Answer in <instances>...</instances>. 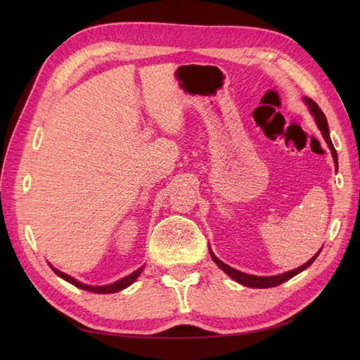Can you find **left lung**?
I'll list each match as a JSON object with an SVG mask.
<instances>
[{"mask_svg": "<svg viewBox=\"0 0 360 360\" xmlns=\"http://www.w3.org/2000/svg\"><path fill=\"white\" fill-rule=\"evenodd\" d=\"M304 103L308 105L311 114H312L314 118H315V123H317L319 129L321 130V134H323V136H324V139H326V143H328V146H329V148H330V151H332L335 165H336V168H338V155H336V150H335V147H333V144H332L330 134H329V127H328V120H326V115L323 114V111L320 110L319 105L315 103L314 101L308 99V97H304ZM320 250H321V249H320ZM320 250H319V252L315 254L309 261H307V263H304L303 266H300V267H297V269H294V270H290V271H285V274H282V275H276V276H254V275H248V274H243V271H240V270H236V269L230 267L228 264L222 263V261L212 252V249H210V255H212L214 263H216L217 266H219L228 276L233 278L236 282H238V284L250 287V288H270V287H276V285L284 284L285 281L291 279L292 276L299 275L300 271H303L304 269H308V267L314 263L315 258L319 257Z\"/></svg>", "mask_w": 360, "mask_h": 360, "instance_id": "1", "label": "left lung"}]
</instances>
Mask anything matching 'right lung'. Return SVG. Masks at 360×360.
Here are the masks:
<instances>
[{
	"label": "right lung",
	"mask_w": 360,
	"mask_h": 360,
	"mask_svg": "<svg viewBox=\"0 0 360 360\" xmlns=\"http://www.w3.org/2000/svg\"><path fill=\"white\" fill-rule=\"evenodd\" d=\"M51 269H52L53 271H56V275H58V276H60V278H63L64 281L70 282L72 285L78 287V288H81V290L90 291V292H97V294H110V292L122 291V290H124L126 287H129L130 284H134V282L136 281V278L141 275V271H143L144 266H143V267H139L138 270H135L134 274H130L129 276H124L123 279H120V281H117V282H112V284H110V285H102V287L85 285V284H82V282L76 281L75 278H72V276H69V275H66V274H63V271H60V270H58V269H56V267H52V266H51Z\"/></svg>",
	"instance_id": "add662e5"
}]
</instances>
